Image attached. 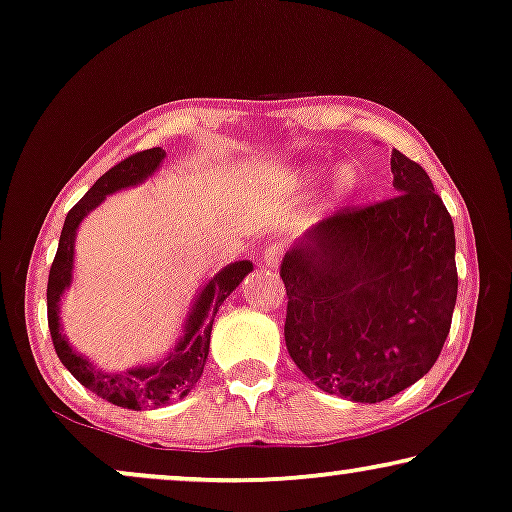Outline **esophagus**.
<instances>
[{"instance_id": "34e87169", "label": "esophagus", "mask_w": 512, "mask_h": 512, "mask_svg": "<svg viewBox=\"0 0 512 512\" xmlns=\"http://www.w3.org/2000/svg\"><path fill=\"white\" fill-rule=\"evenodd\" d=\"M283 255H285V248L283 246H276V243L266 246L264 253H262L266 266H278L280 259H283Z\"/></svg>"}]
</instances>
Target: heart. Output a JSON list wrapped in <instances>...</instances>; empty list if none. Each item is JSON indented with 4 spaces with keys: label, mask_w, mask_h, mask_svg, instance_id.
I'll return each instance as SVG.
<instances>
[{
    "label": "heart",
    "mask_w": 512,
    "mask_h": 512,
    "mask_svg": "<svg viewBox=\"0 0 512 512\" xmlns=\"http://www.w3.org/2000/svg\"><path fill=\"white\" fill-rule=\"evenodd\" d=\"M350 183H352V176H350V171H341V174H338V178H336V185H338V190H348Z\"/></svg>",
    "instance_id": "b5f03b06"
}]
</instances>
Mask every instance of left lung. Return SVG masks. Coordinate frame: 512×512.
I'll list each match as a JSON object with an SVG mask.
<instances>
[{
	"label": "left lung",
	"mask_w": 512,
	"mask_h": 512,
	"mask_svg": "<svg viewBox=\"0 0 512 512\" xmlns=\"http://www.w3.org/2000/svg\"><path fill=\"white\" fill-rule=\"evenodd\" d=\"M392 174L397 197L320 220L280 264L287 352L320 390L359 403L429 373L457 301L448 208L399 150Z\"/></svg>",
	"instance_id": "left-lung-1"
}]
</instances>
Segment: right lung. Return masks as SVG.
<instances>
[{
  "instance_id": "obj_1",
  "label": "right lung",
  "mask_w": 512,
  "mask_h": 512,
  "mask_svg": "<svg viewBox=\"0 0 512 512\" xmlns=\"http://www.w3.org/2000/svg\"><path fill=\"white\" fill-rule=\"evenodd\" d=\"M167 153L162 148H150L143 153L129 155L127 160L115 164L113 169L99 178V181L83 194V199L71 208L64 220L60 246L48 273V329L53 336V345L60 362L78 383L95 392L97 397L115 403L120 408H157L167 406L174 399H183L190 394L194 383L204 373V364L208 357V345H211L213 318L218 313L229 294H232L243 278L253 271V262L241 259L222 269L201 287L194 299L192 313L187 315L181 341L176 343L174 352H169L162 362L150 366H134V369L122 373H104L92 366L90 359L71 348L60 327V297L71 285V271H74V241L76 229L92 208H97L106 199L122 187H132L153 176Z\"/></svg>"
}]
</instances>
